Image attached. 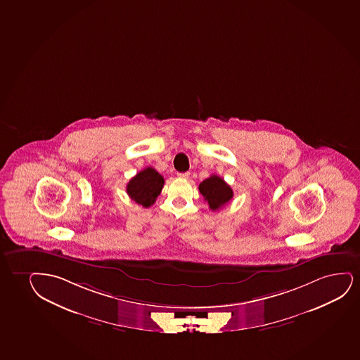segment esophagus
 <instances>
[{
	"label": "esophagus",
	"mask_w": 360,
	"mask_h": 360,
	"mask_svg": "<svg viewBox=\"0 0 360 360\" xmlns=\"http://www.w3.org/2000/svg\"><path fill=\"white\" fill-rule=\"evenodd\" d=\"M178 176L181 179H187L190 176V173L188 172H186V173H179Z\"/></svg>",
	"instance_id": "esophagus-1"
}]
</instances>
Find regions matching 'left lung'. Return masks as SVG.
I'll return each mask as SVG.
<instances>
[{
	"mask_svg": "<svg viewBox=\"0 0 360 360\" xmlns=\"http://www.w3.org/2000/svg\"><path fill=\"white\" fill-rule=\"evenodd\" d=\"M198 188L212 210H220L233 197L231 187L218 175H210V178L200 182Z\"/></svg>",
	"mask_w": 360,
	"mask_h": 360,
	"instance_id": "8db88e82",
	"label": "left lung"
}]
</instances>
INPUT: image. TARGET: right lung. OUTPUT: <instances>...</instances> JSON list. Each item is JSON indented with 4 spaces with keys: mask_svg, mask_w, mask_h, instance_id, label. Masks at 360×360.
I'll return each instance as SVG.
<instances>
[{
    "mask_svg": "<svg viewBox=\"0 0 360 360\" xmlns=\"http://www.w3.org/2000/svg\"><path fill=\"white\" fill-rule=\"evenodd\" d=\"M164 178L153 168L143 169L129 181L127 192L137 205L148 208L155 203L163 188Z\"/></svg>",
    "mask_w": 360,
    "mask_h": 360,
    "instance_id": "obj_1",
    "label": "right lung"
}]
</instances>
